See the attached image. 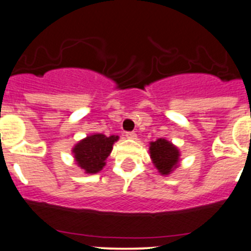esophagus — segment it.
Here are the masks:
<instances>
[{"mask_svg":"<svg viewBox=\"0 0 251 251\" xmlns=\"http://www.w3.org/2000/svg\"><path fill=\"white\" fill-rule=\"evenodd\" d=\"M126 136L128 139H136V134L134 131H126Z\"/></svg>","mask_w":251,"mask_h":251,"instance_id":"1","label":"esophagus"}]
</instances>
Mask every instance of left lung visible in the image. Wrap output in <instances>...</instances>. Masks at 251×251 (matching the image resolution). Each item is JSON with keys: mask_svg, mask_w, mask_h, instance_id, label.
<instances>
[{"mask_svg": "<svg viewBox=\"0 0 251 251\" xmlns=\"http://www.w3.org/2000/svg\"><path fill=\"white\" fill-rule=\"evenodd\" d=\"M150 153L153 165L160 173L168 175L177 167L179 152L176 146L165 139H157L150 144Z\"/></svg>", "mask_w": 251, "mask_h": 251, "instance_id": "1", "label": "left lung"}]
</instances>
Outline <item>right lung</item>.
Returning <instances> with one entry per match:
<instances>
[{"label":"right lung","instance_id":"1","mask_svg":"<svg viewBox=\"0 0 251 251\" xmlns=\"http://www.w3.org/2000/svg\"><path fill=\"white\" fill-rule=\"evenodd\" d=\"M118 136H106L103 134H94L79 141L73 149L74 157L80 168L86 173H98L105 166L106 158L111 153Z\"/></svg>","mask_w":251,"mask_h":251}]
</instances>
